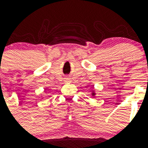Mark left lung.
Returning a JSON list of instances; mask_svg holds the SVG:
<instances>
[{
  "label": "left lung",
  "mask_w": 148,
  "mask_h": 148,
  "mask_svg": "<svg viewBox=\"0 0 148 148\" xmlns=\"http://www.w3.org/2000/svg\"><path fill=\"white\" fill-rule=\"evenodd\" d=\"M91 95H92L93 97H95V95H96V93H95V90H92V91H91Z\"/></svg>",
  "instance_id": "8db88e82"
}]
</instances>
